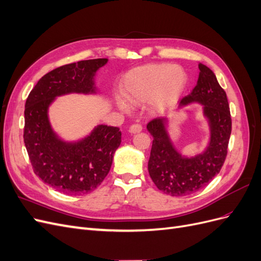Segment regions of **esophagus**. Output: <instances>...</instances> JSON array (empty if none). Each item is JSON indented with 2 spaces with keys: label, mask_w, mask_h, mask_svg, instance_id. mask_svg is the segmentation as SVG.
Masks as SVG:
<instances>
[{
  "label": "esophagus",
  "mask_w": 261,
  "mask_h": 261,
  "mask_svg": "<svg viewBox=\"0 0 261 261\" xmlns=\"http://www.w3.org/2000/svg\"><path fill=\"white\" fill-rule=\"evenodd\" d=\"M141 129H143V127H141V125L139 124H134L132 125L129 127V133L132 134H137V133H140Z\"/></svg>",
  "instance_id": "1"
}]
</instances>
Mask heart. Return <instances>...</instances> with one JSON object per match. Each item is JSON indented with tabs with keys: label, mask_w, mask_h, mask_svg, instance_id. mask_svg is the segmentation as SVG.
I'll return each instance as SVG.
<instances>
[{
	"label": "heart",
	"mask_w": 261,
	"mask_h": 261,
	"mask_svg": "<svg viewBox=\"0 0 261 261\" xmlns=\"http://www.w3.org/2000/svg\"><path fill=\"white\" fill-rule=\"evenodd\" d=\"M188 77L183 67L167 63L136 67L126 74L122 82L125 98L117 96L115 102L123 112H129L132 103L149 102L154 112L164 113L174 108L183 94Z\"/></svg>",
	"instance_id": "1"
}]
</instances>
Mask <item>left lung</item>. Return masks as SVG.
I'll list each match as a JSON object with an SVG mask.
<instances>
[{"mask_svg":"<svg viewBox=\"0 0 261 261\" xmlns=\"http://www.w3.org/2000/svg\"><path fill=\"white\" fill-rule=\"evenodd\" d=\"M198 67V82L180 101L179 109L189 105L202 107L209 129L206 148L194 155L180 152L171 137L168 117L155 118L147 125L153 137L149 175L161 192L171 196L189 195L206 186L220 172L227 153L232 121L226 93L208 66L199 63Z\"/></svg>","mask_w":261,"mask_h":261,"instance_id":"8db88e82","label":"left lung"}]
</instances>
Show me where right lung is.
I'll use <instances>...</instances> for the list:
<instances>
[{
	"label": "right lung",
	"mask_w": 261,
	"mask_h": 261,
	"mask_svg": "<svg viewBox=\"0 0 261 261\" xmlns=\"http://www.w3.org/2000/svg\"><path fill=\"white\" fill-rule=\"evenodd\" d=\"M108 61L87 60L55 68L39 80L26 100L23 141L31 165L45 184L66 195L88 194L102 183L122 133L118 127L98 124L87 135L68 140L52 127L49 110L66 94H98L97 72Z\"/></svg>",
	"instance_id": "add662e5"
}]
</instances>
